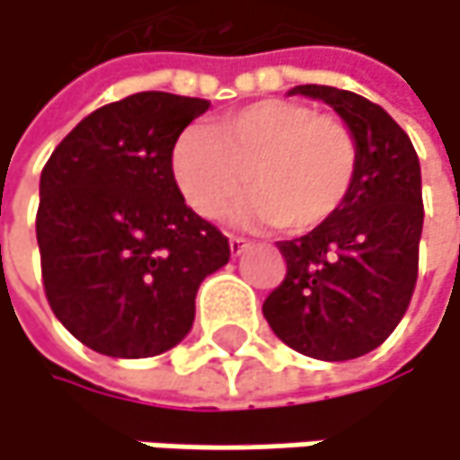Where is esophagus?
I'll return each mask as SVG.
<instances>
[{
	"instance_id": "34e87169",
	"label": "esophagus",
	"mask_w": 460,
	"mask_h": 460,
	"mask_svg": "<svg viewBox=\"0 0 460 460\" xmlns=\"http://www.w3.org/2000/svg\"><path fill=\"white\" fill-rule=\"evenodd\" d=\"M248 245H251V240H245V237H240V234H228V248H232V256L245 253Z\"/></svg>"
}]
</instances>
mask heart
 Wrapping results in <instances>:
<instances>
[{
    "label": "heart",
    "mask_w": 460,
    "mask_h": 460,
    "mask_svg": "<svg viewBox=\"0 0 460 460\" xmlns=\"http://www.w3.org/2000/svg\"><path fill=\"white\" fill-rule=\"evenodd\" d=\"M358 166L356 131L296 99L245 104L209 131H185L172 153L174 180L199 215H223L251 182L240 217L283 223L291 234L315 232L350 201Z\"/></svg>",
    "instance_id": "1"
}]
</instances>
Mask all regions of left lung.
<instances>
[{"instance_id": "1", "label": "left lung", "mask_w": 460, "mask_h": 460, "mask_svg": "<svg viewBox=\"0 0 460 460\" xmlns=\"http://www.w3.org/2000/svg\"><path fill=\"white\" fill-rule=\"evenodd\" d=\"M291 93L340 112L358 137L361 166L350 201L329 223L278 243L286 278L267 296L264 318L296 353L350 361L380 348L410 307L423 232L420 161L380 104L332 85Z\"/></svg>"}]
</instances>
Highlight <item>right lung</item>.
I'll list each match as a JSON object with an SVG mask.
<instances>
[{
	"label": "right lung",
	"mask_w": 460,
	"mask_h": 460,
	"mask_svg": "<svg viewBox=\"0 0 460 460\" xmlns=\"http://www.w3.org/2000/svg\"><path fill=\"white\" fill-rule=\"evenodd\" d=\"M207 99L131 93L85 115L40 177L37 245L53 315L85 348L147 358L193 326L196 291L232 248L182 199L172 153Z\"/></svg>",
	"instance_id": "obj_1"
}]
</instances>
